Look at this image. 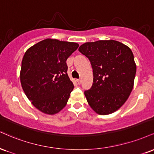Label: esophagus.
Here are the masks:
<instances>
[{"instance_id":"1","label":"esophagus","mask_w":154,"mask_h":154,"mask_svg":"<svg viewBox=\"0 0 154 154\" xmlns=\"http://www.w3.org/2000/svg\"><path fill=\"white\" fill-rule=\"evenodd\" d=\"M77 84H78V85H80L81 82H82V81H81L80 79H77Z\"/></svg>"}]
</instances>
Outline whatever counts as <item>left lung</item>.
<instances>
[{
	"instance_id": "left-lung-1",
	"label": "left lung",
	"mask_w": 154,
	"mask_h": 154,
	"mask_svg": "<svg viewBox=\"0 0 154 154\" xmlns=\"http://www.w3.org/2000/svg\"><path fill=\"white\" fill-rule=\"evenodd\" d=\"M79 51L90 59L93 84L85 95L96 113H112L123 105L133 88L136 64L130 48L115 40L87 42Z\"/></svg>"
}]
</instances>
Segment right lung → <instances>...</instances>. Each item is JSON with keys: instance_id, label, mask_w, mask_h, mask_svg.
Wrapping results in <instances>:
<instances>
[{"instance_id": "add662e5", "label": "right lung", "mask_w": 154, "mask_h": 154, "mask_svg": "<svg viewBox=\"0 0 154 154\" xmlns=\"http://www.w3.org/2000/svg\"><path fill=\"white\" fill-rule=\"evenodd\" d=\"M78 47L75 42L46 38L24 54L20 72L22 88L43 113L57 114L66 106L74 89L66 61Z\"/></svg>"}]
</instances>
